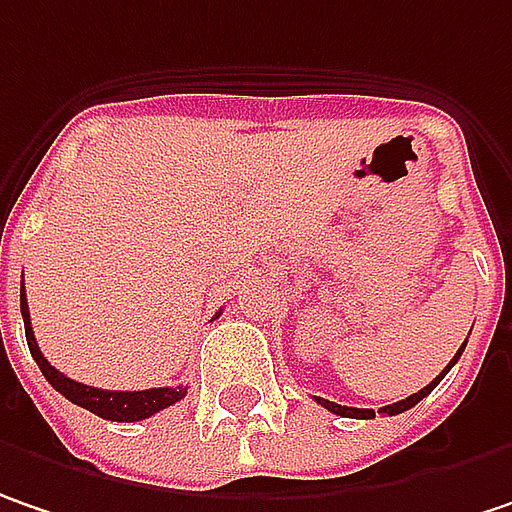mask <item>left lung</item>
<instances>
[{"label": "left lung", "instance_id": "8db88e82", "mask_svg": "<svg viewBox=\"0 0 512 512\" xmlns=\"http://www.w3.org/2000/svg\"><path fill=\"white\" fill-rule=\"evenodd\" d=\"M464 347H466V342H464V345H461V350L455 353V359H452V362L446 365V371H443V374H440V376H435V379H432V382H429L426 388H420L417 394H411V397H406V400H400V403H391V406H385V408H382V414H403V411H408V408H411V406H417V403H420V400H423L426 394H432V391H435V388H437V382H440L443 376L449 374V368H452V365H455V362L461 359V353H464ZM316 400H318V403H321V406L327 408V411H333V414H339V417H356V420H371V417H376L374 408L339 406V403H330V400H321V397H316Z\"/></svg>", "mask_w": 512, "mask_h": 512}]
</instances>
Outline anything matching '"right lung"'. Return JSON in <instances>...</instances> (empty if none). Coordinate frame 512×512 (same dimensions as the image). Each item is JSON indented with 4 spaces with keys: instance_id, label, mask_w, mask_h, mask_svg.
Masks as SVG:
<instances>
[{
    "instance_id": "obj_1",
    "label": "right lung",
    "mask_w": 512,
    "mask_h": 512,
    "mask_svg": "<svg viewBox=\"0 0 512 512\" xmlns=\"http://www.w3.org/2000/svg\"><path fill=\"white\" fill-rule=\"evenodd\" d=\"M19 313L25 321V339H28V350L34 356V362L40 365V371L48 379V385L54 391H60L69 403L86 408L104 420H115V423H136L144 417H153L156 411L179 403L188 388L185 385H176V388H147V391H104V388H92V385H83L75 382L69 376H63L46 356L40 353L37 339H34V330H31V313H28V298H25V284L19 289ZM220 316V313H217Z\"/></svg>"
}]
</instances>
